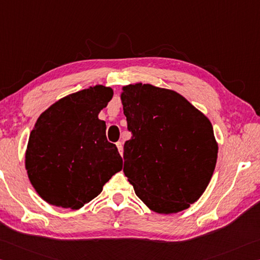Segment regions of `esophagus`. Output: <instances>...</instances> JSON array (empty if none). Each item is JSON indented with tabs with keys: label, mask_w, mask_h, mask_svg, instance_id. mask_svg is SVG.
Instances as JSON below:
<instances>
[{
	"label": "esophagus",
	"mask_w": 260,
	"mask_h": 260,
	"mask_svg": "<svg viewBox=\"0 0 260 260\" xmlns=\"http://www.w3.org/2000/svg\"><path fill=\"white\" fill-rule=\"evenodd\" d=\"M116 147L118 149V152H120V154L122 155V154H123V144L121 142H117L116 143Z\"/></svg>",
	"instance_id": "1"
}]
</instances>
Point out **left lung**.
<instances>
[{"mask_svg":"<svg viewBox=\"0 0 260 260\" xmlns=\"http://www.w3.org/2000/svg\"><path fill=\"white\" fill-rule=\"evenodd\" d=\"M127 130L123 172L151 210L187 209L206 190L218 154L206 115L176 91L130 84L121 94Z\"/></svg>","mask_w":260,"mask_h":260,"instance_id":"1","label":"left lung"}]
</instances>
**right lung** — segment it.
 <instances>
[{
  "mask_svg": "<svg viewBox=\"0 0 260 260\" xmlns=\"http://www.w3.org/2000/svg\"><path fill=\"white\" fill-rule=\"evenodd\" d=\"M112 97L111 88L95 85L58 100L38 118L25 163L44 201L76 210L98 197L122 169L120 153L98 118Z\"/></svg>",
  "mask_w": 260,
  "mask_h": 260,
  "instance_id": "add662e5",
  "label": "right lung"
}]
</instances>
